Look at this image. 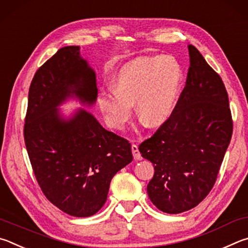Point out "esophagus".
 Masks as SVG:
<instances>
[{"label": "esophagus", "instance_id": "obj_1", "mask_svg": "<svg viewBox=\"0 0 248 248\" xmlns=\"http://www.w3.org/2000/svg\"><path fill=\"white\" fill-rule=\"evenodd\" d=\"M132 153L134 155V159L135 160H141V155L138 150V146L137 145H132Z\"/></svg>", "mask_w": 248, "mask_h": 248}]
</instances>
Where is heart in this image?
<instances>
[{
	"instance_id": "b5f03b06",
	"label": "heart",
	"mask_w": 248,
	"mask_h": 248,
	"mask_svg": "<svg viewBox=\"0 0 248 248\" xmlns=\"http://www.w3.org/2000/svg\"><path fill=\"white\" fill-rule=\"evenodd\" d=\"M184 72L172 55L142 56L125 63L112 78V88L102 90L98 106L108 124L121 129L136 112L150 125H160L174 112Z\"/></svg>"
}]
</instances>
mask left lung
<instances>
[{"mask_svg":"<svg viewBox=\"0 0 248 248\" xmlns=\"http://www.w3.org/2000/svg\"><path fill=\"white\" fill-rule=\"evenodd\" d=\"M189 68L174 112L140 145L154 164L147 185L159 210L175 215L196 207L217 180L232 137L229 97L221 77L188 45Z\"/></svg>","mask_w":248,"mask_h":248,"instance_id":"1","label":"left lung"}]
</instances>
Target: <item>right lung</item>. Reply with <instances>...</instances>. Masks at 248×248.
Instances as JSON below:
<instances>
[{
  "mask_svg": "<svg viewBox=\"0 0 248 248\" xmlns=\"http://www.w3.org/2000/svg\"><path fill=\"white\" fill-rule=\"evenodd\" d=\"M95 73L78 46L60 49L38 69L28 93L25 144L46 197L65 214L90 217L107 202L112 177L132 162V146L85 108L64 115L69 99L97 101Z\"/></svg>",
  "mask_w": 248,
  "mask_h": 248,
  "instance_id": "right-lung-1",
  "label": "right lung"
}]
</instances>
